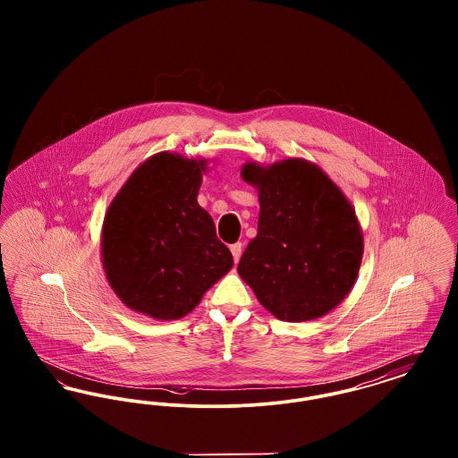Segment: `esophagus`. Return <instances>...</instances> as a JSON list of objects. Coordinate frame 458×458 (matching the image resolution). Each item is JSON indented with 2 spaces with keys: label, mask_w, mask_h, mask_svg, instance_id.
Wrapping results in <instances>:
<instances>
[{
  "label": "esophagus",
  "mask_w": 458,
  "mask_h": 458,
  "mask_svg": "<svg viewBox=\"0 0 458 458\" xmlns=\"http://www.w3.org/2000/svg\"><path fill=\"white\" fill-rule=\"evenodd\" d=\"M230 250H232V254H233V261L239 262L240 256H242V250H243V245H242V242L233 243V245L230 247Z\"/></svg>",
  "instance_id": "1"
}]
</instances>
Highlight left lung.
<instances>
[{
	"mask_svg": "<svg viewBox=\"0 0 458 458\" xmlns=\"http://www.w3.org/2000/svg\"><path fill=\"white\" fill-rule=\"evenodd\" d=\"M242 178L259 192L258 235L239 262L240 278L282 321L318 319L355 284L364 254L349 199L318 165L301 157L261 166Z\"/></svg>",
	"mask_w": 458,
	"mask_h": 458,
	"instance_id": "8db88e82",
	"label": "left lung"
}]
</instances>
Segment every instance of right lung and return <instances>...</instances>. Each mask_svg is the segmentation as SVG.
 <instances>
[{"instance_id":"add662e5","label":"right lung","mask_w":458,"mask_h":458,"mask_svg":"<svg viewBox=\"0 0 458 458\" xmlns=\"http://www.w3.org/2000/svg\"><path fill=\"white\" fill-rule=\"evenodd\" d=\"M206 165V159L154 154L109 204L103 267L118 299L135 312L180 319L233 266L215 221L197 204Z\"/></svg>"}]
</instances>
